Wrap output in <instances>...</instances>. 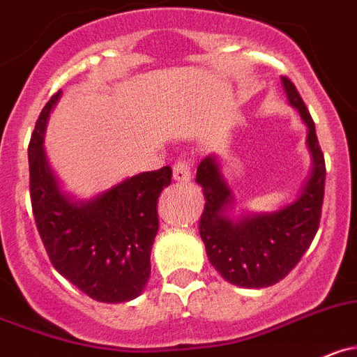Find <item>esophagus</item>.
I'll use <instances>...</instances> for the list:
<instances>
[{
	"label": "esophagus",
	"mask_w": 357,
	"mask_h": 357,
	"mask_svg": "<svg viewBox=\"0 0 357 357\" xmlns=\"http://www.w3.org/2000/svg\"><path fill=\"white\" fill-rule=\"evenodd\" d=\"M173 178L176 182H189L191 181V165L185 159H181L173 165Z\"/></svg>",
	"instance_id": "obj_1"
}]
</instances>
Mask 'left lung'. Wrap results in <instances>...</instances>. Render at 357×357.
Masks as SVG:
<instances>
[{"mask_svg": "<svg viewBox=\"0 0 357 357\" xmlns=\"http://www.w3.org/2000/svg\"><path fill=\"white\" fill-rule=\"evenodd\" d=\"M287 101L307 126L312 169L300 196L273 212H236V198L215 154L199 162L196 182L203 188L205 210L199 235L206 256L224 280L249 289L282 280L310 247L321 220L326 166L315 126L294 84L280 77Z\"/></svg>", "mask_w": 357, "mask_h": 357, "instance_id": "1", "label": "left lung"}]
</instances>
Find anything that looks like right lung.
Masks as SVG:
<instances>
[{
  "instance_id": "obj_1",
  "label": "right lung",
  "mask_w": 357,
  "mask_h": 357,
  "mask_svg": "<svg viewBox=\"0 0 357 357\" xmlns=\"http://www.w3.org/2000/svg\"><path fill=\"white\" fill-rule=\"evenodd\" d=\"M61 94L43 107L28 149L36 227L50 263L73 286L101 303L131 301L151 277L158 199L172 182V168L128 176L86 199L68 192L43 147L47 121Z\"/></svg>"
}]
</instances>
